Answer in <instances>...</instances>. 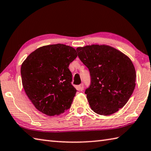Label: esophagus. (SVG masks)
<instances>
[{"label":"esophagus","instance_id":"1","mask_svg":"<svg viewBox=\"0 0 151 151\" xmlns=\"http://www.w3.org/2000/svg\"><path fill=\"white\" fill-rule=\"evenodd\" d=\"M78 87V90H81V91H83V89H84V84H81L79 85Z\"/></svg>","mask_w":151,"mask_h":151}]
</instances>
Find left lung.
Returning a JSON list of instances; mask_svg holds the SVG:
<instances>
[{"label": "left lung", "instance_id": "obj_1", "mask_svg": "<svg viewBox=\"0 0 151 151\" xmlns=\"http://www.w3.org/2000/svg\"><path fill=\"white\" fill-rule=\"evenodd\" d=\"M76 50L91 76V85L85 91L90 108L102 116L116 113L135 89L137 75L131 60L107 45H86Z\"/></svg>", "mask_w": 151, "mask_h": 151}]
</instances>
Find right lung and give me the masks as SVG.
<instances>
[{"label": "right lung", "instance_id": "add662e5", "mask_svg": "<svg viewBox=\"0 0 151 151\" xmlns=\"http://www.w3.org/2000/svg\"><path fill=\"white\" fill-rule=\"evenodd\" d=\"M76 57L75 48L58 43L37 48L24 60L22 86L37 110L53 116L70 108L76 90L68 66Z\"/></svg>", "mask_w": 151, "mask_h": 151}]
</instances>
